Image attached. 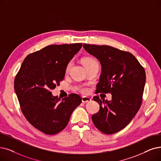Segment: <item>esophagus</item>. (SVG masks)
<instances>
[{
	"instance_id": "1",
	"label": "esophagus",
	"mask_w": 161,
	"mask_h": 161,
	"mask_svg": "<svg viewBox=\"0 0 161 161\" xmlns=\"http://www.w3.org/2000/svg\"><path fill=\"white\" fill-rule=\"evenodd\" d=\"M92 100V99L89 97H86V96H83L82 98V102L83 103H86L88 102H91Z\"/></svg>"
}]
</instances>
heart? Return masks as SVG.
<instances>
[{
	"label": "heart",
	"instance_id": "b5f03b06",
	"mask_svg": "<svg viewBox=\"0 0 161 161\" xmlns=\"http://www.w3.org/2000/svg\"><path fill=\"white\" fill-rule=\"evenodd\" d=\"M82 61L83 65H85V66H87V65H91V64H92V63H93L97 62L94 59L92 58V57H85V58L82 59ZM71 65H72V63H71V62H70V63H68V65H67V68H66V71H67V72L69 70V69H70V66H71ZM79 90H80V91L82 92V93H86V92H88V88L85 87V86H80V87L79 88Z\"/></svg>",
	"mask_w": 161,
	"mask_h": 161
}]
</instances>
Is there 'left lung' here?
<instances>
[{
  "instance_id": "obj_1",
  "label": "left lung",
  "mask_w": 161,
  "mask_h": 161,
  "mask_svg": "<svg viewBox=\"0 0 161 161\" xmlns=\"http://www.w3.org/2000/svg\"><path fill=\"white\" fill-rule=\"evenodd\" d=\"M83 47L102 67L96 92L112 94L110 101L94 97L100 110L92 115L93 123L105 134L118 132L130 123L139 110L146 81L145 69L129 52L108 46L83 44Z\"/></svg>"
}]
</instances>
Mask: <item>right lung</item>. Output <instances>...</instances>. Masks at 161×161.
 <instances>
[{"label":"right lung","mask_w":161,"mask_h":161,"mask_svg":"<svg viewBox=\"0 0 161 161\" xmlns=\"http://www.w3.org/2000/svg\"><path fill=\"white\" fill-rule=\"evenodd\" d=\"M82 44L51 45L28 55L14 79V91L25 118L34 127L47 135L58 133L69 123L80 104L76 94L61 100L51 90L65 77L68 63Z\"/></svg>","instance_id":"add662e5"}]
</instances>
